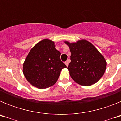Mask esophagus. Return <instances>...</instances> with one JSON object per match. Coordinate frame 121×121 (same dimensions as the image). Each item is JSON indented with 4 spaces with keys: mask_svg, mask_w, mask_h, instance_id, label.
<instances>
[{
    "mask_svg": "<svg viewBox=\"0 0 121 121\" xmlns=\"http://www.w3.org/2000/svg\"><path fill=\"white\" fill-rule=\"evenodd\" d=\"M69 62H70V60L68 59V60H67L65 62V64L66 65H67V66L68 65V64H69Z\"/></svg>",
    "mask_w": 121,
    "mask_h": 121,
    "instance_id": "obj_1",
    "label": "esophagus"
}]
</instances>
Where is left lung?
Listing matches in <instances>:
<instances>
[{
    "instance_id": "left-lung-1",
    "label": "left lung",
    "mask_w": 121,
    "mask_h": 121,
    "mask_svg": "<svg viewBox=\"0 0 121 121\" xmlns=\"http://www.w3.org/2000/svg\"><path fill=\"white\" fill-rule=\"evenodd\" d=\"M70 49L71 62L68 66L70 76L76 83L90 86L96 83L106 70L103 56L95 46L86 40L76 43L65 42Z\"/></svg>"
}]
</instances>
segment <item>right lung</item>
Listing matches in <instances>:
<instances>
[{"label":"right lung","mask_w":121,"mask_h":121,"mask_svg":"<svg viewBox=\"0 0 121 121\" xmlns=\"http://www.w3.org/2000/svg\"><path fill=\"white\" fill-rule=\"evenodd\" d=\"M60 51L54 42L43 39L30 50L23 65V73L33 86L48 88L57 82L62 69L67 66L61 61Z\"/></svg>","instance_id":"add662e5"}]
</instances>
